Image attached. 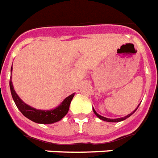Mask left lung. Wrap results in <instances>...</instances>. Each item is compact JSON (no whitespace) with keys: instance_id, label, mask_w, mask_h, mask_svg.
<instances>
[{"instance_id":"8db88e82","label":"left lung","mask_w":158,"mask_h":158,"mask_svg":"<svg viewBox=\"0 0 158 158\" xmlns=\"http://www.w3.org/2000/svg\"><path fill=\"white\" fill-rule=\"evenodd\" d=\"M137 108H138V107H137ZM137 108H136V109H137ZM136 109H135V110L133 111V113H134V112H135V110H136ZM93 110H94V114H95V115H96L97 116H98V117L100 118V119H101V120H103V121H109V122H119V121H124V120H126L127 118L130 117V116H131V115H132V114H133V113H131V114H129V115H127V116H125V117H123V118H118V119H108V118L103 117V116H101V115H99V114H97L96 111L94 110V109H93Z\"/></svg>"}]
</instances>
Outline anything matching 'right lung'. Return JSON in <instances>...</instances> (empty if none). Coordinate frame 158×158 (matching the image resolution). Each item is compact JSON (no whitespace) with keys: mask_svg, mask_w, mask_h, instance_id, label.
<instances>
[{"mask_svg":"<svg viewBox=\"0 0 158 158\" xmlns=\"http://www.w3.org/2000/svg\"><path fill=\"white\" fill-rule=\"evenodd\" d=\"M11 69H12V67H11ZM10 89L14 102L17 108L19 109L20 111L23 113V115L27 118H28L29 120L34 121L36 123L40 124H52L60 121L69 111L71 100H73V97L74 96V94H72L67 97L62 102L61 105L56 109H53L51 110H37L26 105L25 103L20 99L17 93L14 90L11 78L10 79Z\"/></svg>","mask_w":158,"mask_h":158,"instance_id":"1","label":"right lung"}]
</instances>
